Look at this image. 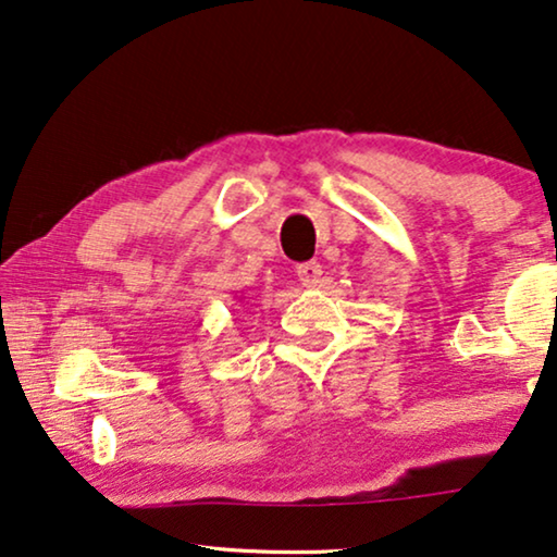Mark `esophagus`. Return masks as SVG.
I'll list each match as a JSON object with an SVG mask.
<instances>
[{"label":"esophagus","mask_w":557,"mask_h":557,"mask_svg":"<svg viewBox=\"0 0 557 557\" xmlns=\"http://www.w3.org/2000/svg\"><path fill=\"white\" fill-rule=\"evenodd\" d=\"M321 263L319 261H306V263H298L296 265V276L301 281V286L306 288H313L321 281Z\"/></svg>","instance_id":"1"}]
</instances>
